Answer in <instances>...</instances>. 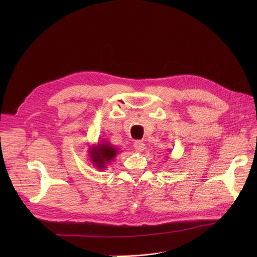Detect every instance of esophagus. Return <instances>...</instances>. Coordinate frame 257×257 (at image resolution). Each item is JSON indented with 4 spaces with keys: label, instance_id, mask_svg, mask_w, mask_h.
Instances as JSON below:
<instances>
[{
    "label": "esophagus",
    "instance_id": "1",
    "mask_svg": "<svg viewBox=\"0 0 257 257\" xmlns=\"http://www.w3.org/2000/svg\"><path fill=\"white\" fill-rule=\"evenodd\" d=\"M133 147L138 152H143L145 150V144L142 141H137L136 143H134Z\"/></svg>",
    "mask_w": 257,
    "mask_h": 257
}]
</instances>
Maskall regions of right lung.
Returning <instances> with one entry per match:
<instances>
[{
    "mask_svg": "<svg viewBox=\"0 0 257 257\" xmlns=\"http://www.w3.org/2000/svg\"><path fill=\"white\" fill-rule=\"evenodd\" d=\"M118 148L113 147L107 142H103L90 146L88 156L93 167H96L99 170H105L118 154Z\"/></svg>",
    "mask_w": 257,
    "mask_h": 257,
    "instance_id": "add662e5",
    "label": "right lung"
}]
</instances>
